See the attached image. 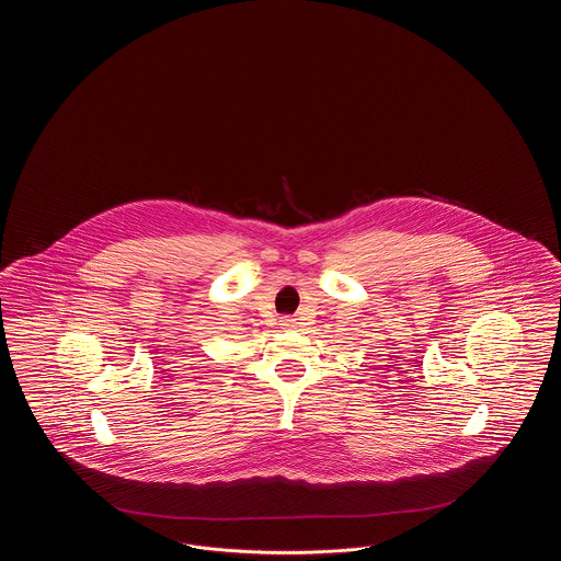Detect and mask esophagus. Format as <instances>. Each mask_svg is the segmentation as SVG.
Returning <instances> with one entry per match:
<instances>
[{"mask_svg": "<svg viewBox=\"0 0 561 561\" xmlns=\"http://www.w3.org/2000/svg\"><path fill=\"white\" fill-rule=\"evenodd\" d=\"M279 325H284V328H296V320H293V318H282Z\"/></svg>", "mask_w": 561, "mask_h": 561, "instance_id": "esophagus-1", "label": "esophagus"}]
</instances>
